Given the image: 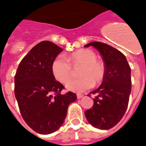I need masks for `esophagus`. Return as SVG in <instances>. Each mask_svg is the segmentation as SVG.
Segmentation results:
<instances>
[{"instance_id":"34e87169","label":"esophagus","mask_w":146,"mask_h":146,"mask_svg":"<svg viewBox=\"0 0 146 146\" xmlns=\"http://www.w3.org/2000/svg\"><path fill=\"white\" fill-rule=\"evenodd\" d=\"M76 97H77L78 99H80V98H82L84 97V95L81 94H76Z\"/></svg>"}]
</instances>
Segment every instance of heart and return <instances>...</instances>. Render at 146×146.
<instances>
[{"instance_id": "obj_1", "label": "heart", "mask_w": 146, "mask_h": 146, "mask_svg": "<svg viewBox=\"0 0 146 146\" xmlns=\"http://www.w3.org/2000/svg\"><path fill=\"white\" fill-rule=\"evenodd\" d=\"M80 77L72 79L66 84L68 90L74 92H84L93 87L94 83L103 81L106 68L103 62L97 59L94 52L90 49H80L71 54L68 59L63 56H58L52 63L54 77L60 83L66 82L72 76L73 68H78Z\"/></svg>"}]
</instances>
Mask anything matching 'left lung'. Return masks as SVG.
<instances>
[{"instance_id": "obj_1", "label": "left lung", "mask_w": 146, "mask_h": 146, "mask_svg": "<svg viewBox=\"0 0 146 146\" xmlns=\"http://www.w3.org/2000/svg\"><path fill=\"white\" fill-rule=\"evenodd\" d=\"M90 46L100 52L106 73L101 85L91 92L98 96L85 116L95 128L107 130L117 125L127 110L131 89V68L125 55L114 47L99 42L88 43L85 47Z\"/></svg>"}]
</instances>
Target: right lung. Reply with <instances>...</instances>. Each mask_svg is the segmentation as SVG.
<instances>
[{"label": "right lung", "mask_w": 146, "mask_h": 146, "mask_svg": "<svg viewBox=\"0 0 146 146\" xmlns=\"http://www.w3.org/2000/svg\"><path fill=\"white\" fill-rule=\"evenodd\" d=\"M62 48L49 41L41 42L29 51L15 76V95L25 121L42 135L59 129L76 94H62L64 86L55 80L52 63Z\"/></svg>", "instance_id": "add662e5"}]
</instances>
